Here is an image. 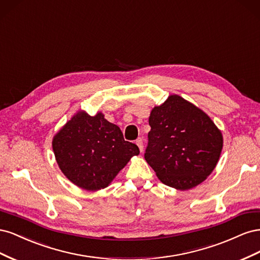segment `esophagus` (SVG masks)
<instances>
[{"label":"esophagus","mask_w":260,"mask_h":260,"mask_svg":"<svg viewBox=\"0 0 260 260\" xmlns=\"http://www.w3.org/2000/svg\"><path fill=\"white\" fill-rule=\"evenodd\" d=\"M136 143H137V145L139 146L140 151H141V152H143V149H144V143H143V139H142V138H139V139L136 141Z\"/></svg>","instance_id":"34e87169"}]
</instances>
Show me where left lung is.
Here are the masks:
<instances>
[{"label":"left lung","instance_id":"obj_1","mask_svg":"<svg viewBox=\"0 0 260 260\" xmlns=\"http://www.w3.org/2000/svg\"><path fill=\"white\" fill-rule=\"evenodd\" d=\"M145 160L164 184L190 190L211 174L223 145L220 131L207 114L179 95L155 106Z\"/></svg>","mask_w":260,"mask_h":260}]
</instances>
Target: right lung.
<instances>
[{
    "instance_id": "1",
    "label": "right lung",
    "mask_w": 260,
    "mask_h": 260,
    "mask_svg": "<svg viewBox=\"0 0 260 260\" xmlns=\"http://www.w3.org/2000/svg\"><path fill=\"white\" fill-rule=\"evenodd\" d=\"M53 151L60 170L83 190L109 185L139 147L124 141L118 125L104 115L78 112L53 138Z\"/></svg>"
}]
</instances>
